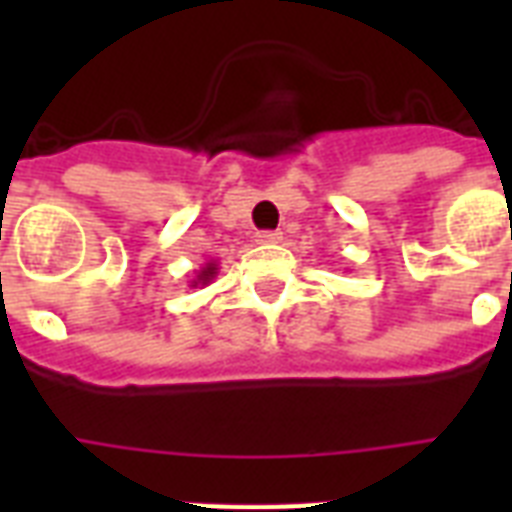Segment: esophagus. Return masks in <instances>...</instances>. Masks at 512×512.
Returning a JSON list of instances; mask_svg holds the SVG:
<instances>
[{
    "mask_svg": "<svg viewBox=\"0 0 512 512\" xmlns=\"http://www.w3.org/2000/svg\"><path fill=\"white\" fill-rule=\"evenodd\" d=\"M255 239H257V244H279L281 233L279 231H260Z\"/></svg>",
    "mask_w": 512,
    "mask_h": 512,
    "instance_id": "obj_1",
    "label": "esophagus"
}]
</instances>
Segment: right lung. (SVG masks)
<instances>
[{"label": "right lung", "mask_w": 512, "mask_h": 512, "mask_svg": "<svg viewBox=\"0 0 512 512\" xmlns=\"http://www.w3.org/2000/svg\"><path fill=\"white\" fill-rule=\"evenodd\" d=\"M215 276H217V263H215V260H209V263H204V268H201V271L196 273V276H193L188 287H193V289H196V287H207L209 281L215 279Z\"/></svg>", "instance_id": "obj_1"}]
</instances>
